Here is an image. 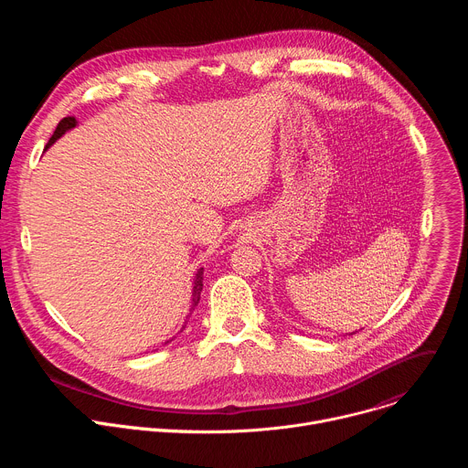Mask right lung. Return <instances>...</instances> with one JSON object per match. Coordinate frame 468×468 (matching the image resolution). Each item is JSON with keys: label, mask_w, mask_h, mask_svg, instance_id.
<instances>
[{"label": "right lung", "mask_w": 468, "mask_h": 468, "mask_svg": "<svg viewBox=\"0 0 468 468\" xmlns=\"http://www.w3.org/2000/svg\"><path fill=\"white\" fill-rule=\"evenodd\" d=\"M78 125V122H76V118L74 116H66V118H62L60 122H58V125H57V129L53 131V135H51V139H49V143H48V146H46V150L57 141V139H60L66 131H70V129H74ZM202 289H204V269H199L197 272H196V278H194V287H192V305H190V313L194 311V307L197 305V302H199V294H202ZM185 325H186V322H185ZM185 325L181 327V331L185 329ZM174 339H170V341H166L165 345H168V343H172Z\"/></svg>", "instance_id": "obj_1"}]
</instances>
